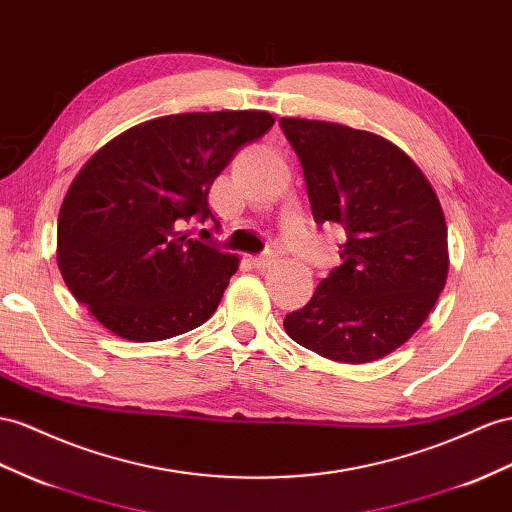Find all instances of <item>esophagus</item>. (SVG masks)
Masks as SVG:
<instances>
[{"mask_svg": "<svg viewBox=\"0 0 512 512\" xmlns=\"http://www.w3.org/2000/svg\"><path fill=\"white\" fill-rule=\"evenodd\" d=\"M274 264V255H259V257H253V266L259 268V270H266Z\"/></svg>", "mask_w": 512, "mask_h": 512, "instance_id": "34e87169", "label": "esophagus"}]
</instances>
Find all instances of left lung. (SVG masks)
<instances>
[{
  "label": "left lung",
  "instance_id": "obj_1",
  "mask_svg": "<svg viewBox=\"0 0 512 512\" xmlns=\"http://www.w3.org/2000/svg\"><path fill=\"white\" fill-rule=\"evenodd\" d=\"M303 166L313 220L346 231L342 264L283 326L296 344L342 363L402 346L448 277V227L435 190L396 144L346 125L281 119Z\"/></svg>",
  "mask_w": 512,
  "mask_h": 512
}]
</instances>
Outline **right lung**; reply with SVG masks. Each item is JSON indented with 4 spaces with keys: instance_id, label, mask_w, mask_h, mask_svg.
<instances>
[{
    "instance_id": "obj_1",
    "label": "right lung",
    "mask_w": 512,
    "mask_h": 512,
    "mask_svg": "<svg viewBox=\"0 0 512 512\" xmlns=\"http://www.w3.org/2000/svg\"><path fill=\"white\" fill-rule=\"evenodd\" d=\"M272 125L259 110L170 114L90 157L58 216V268L77 303L129 342H160L214 316L238 255L181 227L214 220V179Z\"/></svg>"
}]
</instances>
